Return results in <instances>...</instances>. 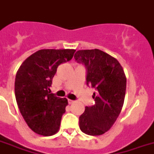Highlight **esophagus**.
I'll list each match as a JSON object with an SVG mask.
<instances>
[{"label":"esophagus","instance_id":"esophagus-1","mask_svg":"<svg viewBox=\"0 0 154 154\" xmlns=\"http://www.w3.org/2000/svg\"><path fill=\"white\" fill-rule=\"evenodd\" d=\"M68 102H69V105H71V104H72V103H74V101H72V100H70V99H69V100H68Z\"/></svg>","mask_w":154,"mask_h":154}]
</instances>
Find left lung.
Listing matches in <instances>:
<instances>
[{
	"instance_id": "1",
	"label": "left lung",
	"mask_w": 154,
	"mask_h": 154,
	"mask_svg": "<svg viewBox=\"0 0 154 154\" xmlns=\"http://www.w3.org/2000/svg\"><path fill=\"white\" fill-rule=\"evenodd\" d=\"M74 59L86 69V85L95 89V104L79 117L80 129L91 136L105 134L114 124L124 103L126 77L118 60L99 49L78 50Z\"/></svg>"
}]
</instances>
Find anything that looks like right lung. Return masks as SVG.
I'll return each instance as SVG.
<instances>
[{"mask_svg": "<svg viewBox=\"0 0 154 154\" xmlns=\"http://www.w3.org/2000/svg\"><path fill=\"white\" fill-rule=\"evenodd\" d=\"M75 51L42 49L29 57L17 72L15 96L18 108L36 134L51 136L60 128L68 101L51 94L49 88L58 66L71 60Z\"/></svg>", "mask_w": 154, "mask_h": 154, "instance_id": "obj_1", "label": "right lung"}]
</instances>
